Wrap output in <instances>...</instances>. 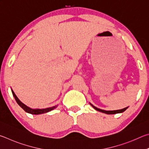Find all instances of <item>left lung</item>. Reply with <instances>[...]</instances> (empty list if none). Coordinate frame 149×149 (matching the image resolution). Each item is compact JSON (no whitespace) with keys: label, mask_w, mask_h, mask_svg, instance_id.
<instances>
[{"label":"left lung","mask_w":149,"mask_h":149,"mask_svg":"<svg viewBox=\"0 0 149 149\" xmlns=\"http://www.w3.org/2000/svg\"><path fill=\"white\" fill-rule=\"evenodd\" d=\"M92 107L95 108L96 110H98L99 111V112H101L103 113H105V114H118V113H121V112H124V111L127 109V108H123V109H121V110H112V111H107V110H101V109H99V108H98L97 107H94V106L91 104Z\"/></svg>","instance_id":"left-lung-1"}]
</instances>
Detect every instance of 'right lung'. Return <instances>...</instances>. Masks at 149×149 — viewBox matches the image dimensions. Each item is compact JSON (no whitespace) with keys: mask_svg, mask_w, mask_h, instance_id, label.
I'll list each match as a JSON object with an SVG mask.
<instances>
[{"mask_svg":"<svg viewBox=\"0 0 149 149\" xmlns=\"http://www.w3.org/2000/svg\"><path fill=\"white\" fill-rule=\"evenodd\" d=\"M12 94H13V96L15 98V100H16V102L17 104H18L20 107H21L23 109L26 111V112L27 113H29V114H42V113H46L49 112V111H51L53 109H54L55 108H56L57 106H55V107H50V108H45V109H31V108H30L29 107H27V106L25 105L24 103H22L20 100L18 99V98L17 97V96L15 95V93H14L13 91L12 90Z\"/></svg>","mask_w":149,"mask_h":149,"instance_id":"add662e5","label":"right lung"}]
</instances>
